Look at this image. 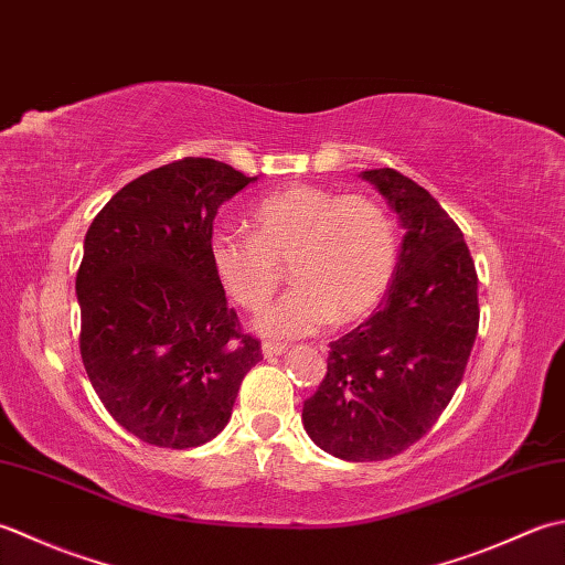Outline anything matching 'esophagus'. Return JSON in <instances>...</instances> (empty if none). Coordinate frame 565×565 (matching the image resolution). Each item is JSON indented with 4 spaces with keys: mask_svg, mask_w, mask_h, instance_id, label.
Instances as JSON below:
<instances>
[{
    "mask_svg": "<svg viewBox=\"0 0 565 565\" xmlns=\"http://www.w3.org/2000/svg\"><path fill=\"white\" fill-rule=\"evenodd\" d=\"M285 343H278V341H263V355L266 359H275V355H282L285 353Z\"/></svg>",
    "mask_w": 565,
    "mask_h": 565,
    "instance_id": "1",
    "label": "esophagus"
}]
</instances>
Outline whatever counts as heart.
Listing matches in <instances>:
<instances>
[{"label":"heart","mask_w":565,"mask_h":565,"mask_svg":"<svg viewBox=\"0 0 565 565\" xmlns=\"http://www.w3.org/2000/svg\"><path fill=\"white\" fill-rule=\"evenodd\" d=\"M397 228L377 200L290 185L250 212V234L216 228L210 263L222 290L248 312L266 307L290 266L297 285L258 319L268 337L312 333L333 317L353 321L383 299L397 268Z\"/></svg>","instance_id":"b5f03b06"}]
</instances>
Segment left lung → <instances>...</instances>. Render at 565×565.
<instances>
[{
  "label": "left lung",
  "instance_id": "left-lung-1",
  "mask_svg": "<svg viewBox=\"0 0 565 565\" xmlns=\"http://www.w3.org/2000/svg\"><path fill=\"white\" fill-rule=\"evenodd\" d=\"M363 178L405 226L397 268L377 312L329 343L327 375L302 407L312 441L353 463L393 458L431 431L480 321L476 263L454 218L393 168Z\"/></svg>",
  "mask_w": 565,
  "mask_h": 565
}]
</instances>
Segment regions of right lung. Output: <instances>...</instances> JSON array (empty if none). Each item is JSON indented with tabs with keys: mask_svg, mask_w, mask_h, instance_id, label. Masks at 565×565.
<instances>
[{
	"mask_svg": "<svg viewBox=\"0 0 565 565\" xmlns=\"http://www.w3.org/2000/svg\"><path fill=\"white\" fill-rule=\"evenodd\" d=\"M256 178L182 158L131 180L85 236L79 355L114 422L151 446L212 441L263 361L210 263L218 206Z\"/></svg>",
	"mask_w": 565,
	"mask_h": 565,
	"instance_id": "obj_1",
	"label": "right lung"
}]
</instances>
